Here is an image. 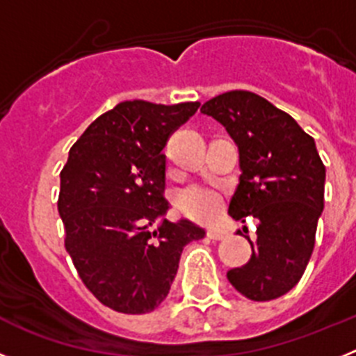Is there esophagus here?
<instances>
[{"label": "esophagus", "instance_id": "obj_1", "mask_svg": "<svg viewBox=\"0 0 356 356\" xmlns=\"http://www.w3.org/2000/svg\"><path fill=\"white\" fill-rule=\"evenodd\" d=\"M207 235H209V238H212V241H222V238L226 237L225 232H221V229H216V228H210L209 232H207Z\"/></svg>", "mask_w": 356, "mask_h": 356}]
</instances>
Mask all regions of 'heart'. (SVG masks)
Returning <instances> with one entry per match:
<instances>
[{
  "mask_svg": "<svg viewBox=\"0 0 356 356\" xmlns=\"http://www.w3.org/2000/svg\"><path fill=\"white\" fill-rule=\"evenodd\" d=\"M176 209L188 219L200 222L216 221L222 210V197L209 185L191 184L181 187L175 196Z\"/></svg>",
  "mask_w": 356,
  "mask_h": 356,
  "instance_id": "1",
  "label": "heart"
}]
</instances>
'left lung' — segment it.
<instances>
[{
	"label": "left lung",
	"mask_w": 356,
	"mask_h": 356,
	"mask_svg": "<svg viewBox=\"0 0 356 356\" xmlns=\"http://www.w3.org/2000/svg\"><path fill=\"white\" fill-rule=\"evenodd\" d=\"M201 112L221 122L238 146L242 175L228 213L235 221H260L257 241L248 238L251 259L229 269L228 282L248 300H276L300 282L312 257L325 207V163L312 137L259 94L229 90Z\"/></svg>",
	"instance_id": "left-lung-1"
}]
</instances>
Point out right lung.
Masks as SVG:
<instances>
[{
    "instance_id": "right-lung-1",
    "label": "right lung",
    "mask_w": 356,
    "mask_h": 356,
    "mask_svg": "<svg viewBox=\"0 0 356 356\" xmlns=\"http://www.w3.org/2000/svg\"><path fill=\"white\" fill-rule=\"evenodd\" d=\"M197 108V102H122L69 149L56 203L65 250L85 287L115 312L155 310L168 298L184 248L205 237L187 219H163L149 229L169 209L162 149Z\"/></svg>"
}]
</instances>
